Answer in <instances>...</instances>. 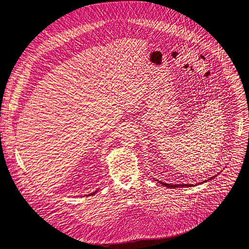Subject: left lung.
Listing matches in <instances>:
<instances>
[{
    "label": "left lung",
    "mask_w": 249,
    "mask_h": 249,
    "mask_svg": "<svg viewBox=\"0 0 249 249\" xmlns=\"http://www.w3.org/2000/svg\"><path fill=\"white\" fill-rule=\"evenodd\" d=\"M215 177V176H214ZM210 180V179H208ZM207 180H205L204 182H206ZM162 185L168 187V188H176V187H184V186H187V187H190V186H193V184H167V183H164V182H160Z\"/></svg>",
    "instance_id": "1"
}]
</instances>
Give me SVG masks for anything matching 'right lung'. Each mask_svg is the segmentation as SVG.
I'll use <instances>...</instances> for the list:
<instances>
[{"label":"right lung","mask_w":249,"mask_h":249,"mask_svg":"<svg viewBox=\"0 0 249 249\" xmlns=\"http://www.w3.org/2000/svg\"><path fill=\"white\" fill-rule=\"evenodd\" d=\"M95 192H96V191H95ZM95 192H94V193H95ZM94 193H92V195H93V194H94ZM89 195H91V194H89Z\"/></svg>","instance_id":"1"}]
</instances>
